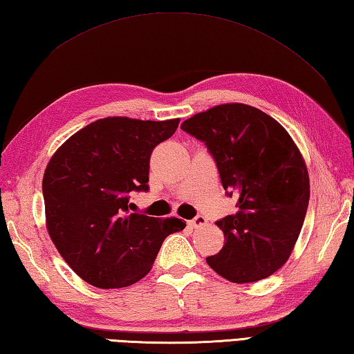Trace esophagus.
Wrapping results in <instances>:
<instances>
[{"mask_svg": "<svg viewBox=\"0 0 354 354\" xmlns=\"http://www.w3.org/2000/svg\"><path fill=\"white\" fill-rule=\"evenodd\" d=\"M205 224H207V219L203 218L202 214H197L196 218L189 222V225L193 227V228H199V227H203Z\"/></svg>", "mask_w": 354, "mask_h": 354, "instance_id": "esophagus-1", "label": "esophagus"}]
</instances>
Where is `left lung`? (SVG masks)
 Segmentation results:
<instances>
[{
    "label": "left lung",
    "instance_id": "8db88e82",
    "mask_svg": "<svg viewBox=\"0 0 354 354\" xmlns=\"http://www.w3.org/2000/svg\"><path fill=\"white\" fill-rule=\"evenodd\" d=\"M205 142L238 212L216 222L224 247L207 258L216 274L243 284L288 261L309 203L306 163L288 130L247 104H221L182 122Z\"/></svg>",
    "mask_w": 354,
    "mask_h": 354
}]
</instances>
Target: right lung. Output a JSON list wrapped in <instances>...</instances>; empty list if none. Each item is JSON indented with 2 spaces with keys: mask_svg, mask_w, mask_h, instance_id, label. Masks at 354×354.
Listing matches in <instances>:
<instances>
[{
  "mask_svg": "<svg viewBox=\"0 0 354 354\" xmlns=\"http://www.w3.org/2000/svg\"><path fill=\"white\" fill-rule=\"evenodd\" d=\"M180 120L109 116L70 136L43 176L46 228L66 264L91 286L126 288L149 274L177 218L130 213V196L147 191L153 147Z\"/></svg>",
  "mask_w": 354,
  "mask_h": 354,
  "instance_id": "1",
  "label": "right lung"
}]
</instances>
